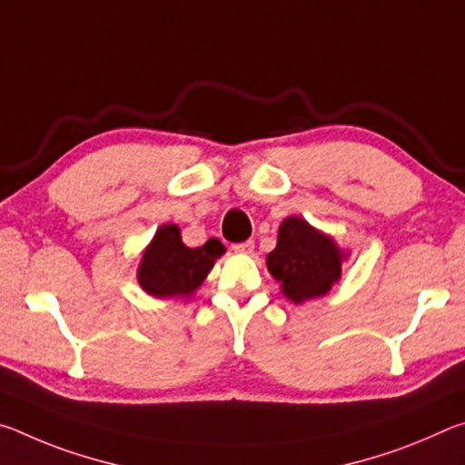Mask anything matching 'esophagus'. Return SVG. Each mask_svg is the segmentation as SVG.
<instances>
[{
	"label": "esophagus",
	"instance_id": "1",
	"mask_svg": "<svg viewBox=\"0 0 465 465\" xmlns=\"http://www.w3.org/2000/svg\"><path fill=\"white\" fill-rule=\"evenodd\" d=\"M235 252H240V254H250L252 250H254V242L248 240V242H242V243H233L232 246Z\"/></svg>",
	"mask_w": 465,
	"mask_h": 465
}]
</instances>
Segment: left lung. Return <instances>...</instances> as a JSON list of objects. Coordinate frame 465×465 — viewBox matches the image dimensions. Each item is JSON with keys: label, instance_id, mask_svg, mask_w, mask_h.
Instances as JSON below:
<instances>
[{"label": "left lung", "instance_id": "1", "mask_svg": "<svg viewBox=\"0 0 465 465\" xmlns=\"http://www.w3.org/2000/svg\"><path fill=\"white\" fill-rule=\"evenodd\" d=\"M344 258L330 235L291 215L279 227L277 248L266 256V266L281 282L282 295L293 303H305L326 295L341 281Z\"/></svg>", "mask_w": 465, "mask_h": 465}]
</instances>
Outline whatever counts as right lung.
I'll return each mask as SVG.
<instances>
[{
    "mask_svg": "<svg viewBox=\"0 0 465 465\" xmlns=\"http://www.w3.org/2000/svg\"><path fill=\"white\" fill-rule=\"evenodd\" d=\"M225 246L211 238L204 246H184L180 227L166 223L157 227L153 240L141 256L137 281L153 297H188L203 285Z\"/></svg>",
    "mask_w": 465,
    "mask_h": 465,
    "instance_id": "right-lung-1",
    "label": "right lung"
}]
</instances>
